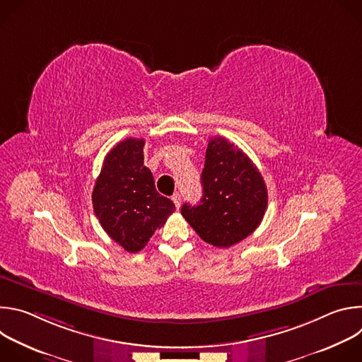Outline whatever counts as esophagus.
Segmentation results:
<instances>
[{
  "label": "esophagus",
  "instance_id": "esophagus-1",
  "mask_svg": "<svg viewBox=\"0 0 362 362\" xmlns=\"http://www.w3.org/2000/svg\"><path fill=\"white\" fill-rule=\"evenodd\" d=\"M172 200H173L176 208L179 209V208H180V194H179V193H175V194L172 196Z\"/></svg>",
  "mask_w": 362,
  "mask_h": 362
}]
</instances>
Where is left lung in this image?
<instances>
[{
	"label": "left lung",
	"instance_id": "8db88e82",
	"mask_svg": "<svg viewBox=\"0 0 362 362\" xmlns=\"http://www.w3.org/2000/svg\"><path fill=\"white\" fill-rule=\"evenodd\" d=\"M200 180V202L185 203L182 215L204 242L229 247L261 225L268 206L267 185L238 146L225 137H212Z\"/></svg>",
	"mask_w": 362,
	"mask_h": 362
}]
</instances>
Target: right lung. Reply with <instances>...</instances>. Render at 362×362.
<instances>
[{"label":"right lung","mask_w":362,"mask_h":362,"mask_svg":"<svg viewBox=\"0 0 362 362\" xmlns=\"http://www.w3.org/2000/svg\"><path fill=\"white\" fill-rule=\"evenodd\" d=\"M143 139L117 143L103 163L93 189V209L106 233L124 250H141L154 230L175 212V203L162 196L144 166Z\"/></svg>","instance_id":"obj_1"}]
</instances>
